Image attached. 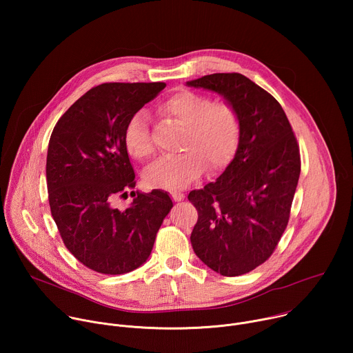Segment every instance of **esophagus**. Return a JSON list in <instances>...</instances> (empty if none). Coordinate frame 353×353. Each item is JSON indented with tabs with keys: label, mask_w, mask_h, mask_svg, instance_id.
I'll list each match as a JSON object with an SVG mask.
<instances>
[{
	"label": "esophagus",
	"mask_w": 353,
	"mask_h": 353,
	"mask_svg": "<svg viewBox=\"0 0 353 353\" xmlns=\"http://www.w3.org/2000/svg\"><path fill=\"white\" fill-rule=\"evenodd\" d=\"M172 198H173V201H176V203H179V201L184 199V194L183 192H172Z\"/></svg>",
	"instance_id": "esophagus-1"
}]
</instances>
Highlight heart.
Returning a JSON list of instances; mask_svg holds the SVG:
<instances>
[{
    "instance_id": "1",
    "label": "heart",
    "mask_w": 353,
    "mask_h": 353,
    "mask_svg": "<svg viewBox=\"0 0 353 353\" xmlns=\"http://www.w3.org/2000/svg\"><path fill=\"white\" fill-rule=\"evenodd\" d=\"M159 113L185 127L180 149L183 154L149 166L143 174L148 185L181 190L196 180L205 166L210 172L223 169L236 155L241 139V120L229 102H214L210 94L179 89L159 105ZM124 145L130 157L149 161L157 148L145 110L135 112L124 130Z\"/></svg>"
}]
</instances>
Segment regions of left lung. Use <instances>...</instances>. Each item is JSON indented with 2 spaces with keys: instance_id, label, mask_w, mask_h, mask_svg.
<instances>
[{
  "instance_id": "obj_1",
  "label": "left lung",
  "mask_w": 353,
  "mask_h": 353,
  "mask_svg": "<svg viewBox=\"0 0 353 353\" xmlns=\"http://www.w3.org/2000/svg\"><path fill=\"white\" fill-rule=\"evenodd\" d=\"M187 85L221 93L240 114L234 159L215 183L188 194L198 212L190 236L194 253L215 272L239 276L272 256L288 226L299 143L278 100L247 77L211 74Z\"/></svg>"
}]
</instances>
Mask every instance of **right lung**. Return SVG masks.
Wrapping results in <instances>:
<instances>
[{"label":"right lung","instance_id":"1","mask_svg":"<svg viewBox=\"0 0 353 353\" xmlns=\"http://www.w3.org/2000/svg\"><path fill=\"white\" fill-rule=\"evenodd\" d=\"M165 82L102 83L60 117L48 142V204L70 253L99 274L142 265L173 207L168 192L132 191L135 173L124 145L130 117L158 96ZM132 204L119 210L117 197Z\"/></svg>","mask_w":353,"mask_h":353}]
</instances>
